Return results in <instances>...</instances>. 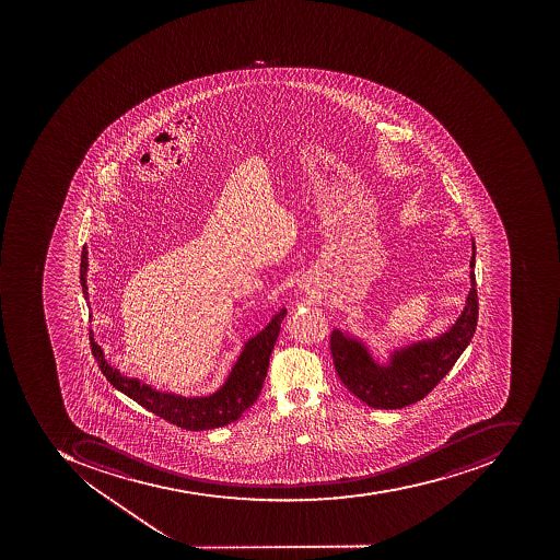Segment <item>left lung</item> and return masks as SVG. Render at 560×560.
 <instances>
[{
  "label": "left lung",
  "mask_w": 560,
  "mask_h": 560,
  "mask_svg": "<svg viewBox=\"0 0 560 560\" xmlns=\"http://www.w3.org/2000/svg\"><path fill=\"white\" fill-rule=\"evenodd\" d=\"M469 288L466 305L457 320L435 338L408 342L389 349L387 358L373 357L363 339L349 330L334 329L330 353L342 384L370 408L401 409L423 399L453 369L463 354L478 320L475 279V240H471Z\"/></svg>",
  "instance_id": "left-lung-1"
}]
</instances>
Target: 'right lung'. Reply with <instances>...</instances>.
Returning a JSON list of instances; mask_svg holds the SVG:
<instances>
[{
	"label": "right lung",
	"mask_w": 560,
	"mask_h": 560,
	"mask_svg": "<svg viewBox=\"0 0 560 560\" xmlns=\"http://www.w3.org/2000/svg\"><path fill=\"white\" fill-rule=\"evenodd\" d=\"M88 255V246H84L80 262V284L84 291L85 302L89 303ZM285 314V308L279 310L260 332L243 342L242 351L231 366L226 381L222 382L218 390L207 396H182L170 390L155 389L140 378L127 377L106 360L103 348L95 342L94 336L91 338L92 354L97 360L104 377L112 382L115 389L163 420L191 432L219 429L238 420L243 412L257 401L266 381L270 353L278 341Z\"/></svg>",
	"instance_id": "1"
}]
</instances>
